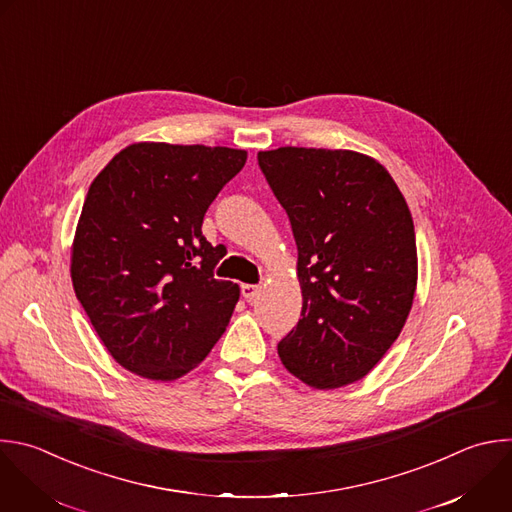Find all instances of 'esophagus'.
I'll return each mask as SVG.
<instances>
[{
  "label": "esophagus",
  "mask_w": 512,
  "mask_h": 512,
  "mask_svg": "<svg viewBox=\"0 0 512 512\" xmlns=\"http://www.w3.org/2000/svg\"><path fill=\"white\" fill-rule=\"evenodd\" d=\"M259 291H261L259 285H249V283L241 285V293H243V297H245L247 301H253V299L259 295Z\"/></svg>",
  "instance_id": "34e87169"
}]
</instances>
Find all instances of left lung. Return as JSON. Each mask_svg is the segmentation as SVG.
<instances>
[{
  "instance_id": "left-lung-1",
  "label": "left lung",
  "mask_w": 512,
  "mask_h": 512,
  "mask_svg": "<svg viewBox=\"0 0 512 512\" xmlns=\"http://www.w3.org/2000/svg\"><path fill=\"white\" fill-rule=\"evenodd\" d=\"M297 245L301 319L277 354L315 390L368 376L414 303V221L388 170L356 150L281 146L257 154Z\"/></svg>"
}]
</instances>
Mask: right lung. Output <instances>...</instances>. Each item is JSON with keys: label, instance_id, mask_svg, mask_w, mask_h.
Returning <instances> with one entry per match:
<instances>
[{"label": "right lung", "instance_id": "add662e5", "mask_svg": "<svg viewBox=\"0 0 512 512\" xmlns=\"http://www.w3.org/2000/svg\"><path fill=\"white\" fill-rule=\"evenodd\" d=\"M247 150L134 142L92 181L72 243L78 301L128 372L173 382L219 342L239 285L215 279L221 247L201 227Z\"/></svg>", "mask_w": 512, "mask_h": 512}]
</instances>
